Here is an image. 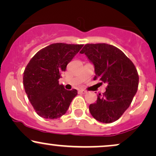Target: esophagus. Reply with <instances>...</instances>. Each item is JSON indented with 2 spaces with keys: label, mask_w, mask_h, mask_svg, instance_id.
I'll return each mask as SVG.
<instances>
[{
  "label": "esophagus",
  "mask_w": 156,
  "mask_h": 156,
  "mask_svg": "<svg viewBox=\"0 0 156 156\" xmlns=\"http://www.w3.org/2000/svg\"><path fill=\"white\" fill-rule=\"evenodd\" d=\"M78 92H79L80 94H86V90H84V89H80V90H79V91H78Z\"/></svg>",
  "instance_id": "obj_1"
}]
</instances>
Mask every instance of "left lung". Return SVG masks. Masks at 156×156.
<instances>
[{
  "mask_svg": "<svg viewBox=\"0 0 156 156\" xmlns=\"http://www.w3.org/2000/svg\"><path fill=\"white\" fill-rule=\"evenodd\" d=\"M85 54L94 66L95 76L108 84L89 111L97 121L110 123L121 118L137 91L139 76L133 62L123 51L107 44H86L80 51Z\"/></svg>",
  "mask_w": 156,
  "mask_h": 156,
  "instance_id": "8db88e82",
  "label": "left lung"
}]
</instances>
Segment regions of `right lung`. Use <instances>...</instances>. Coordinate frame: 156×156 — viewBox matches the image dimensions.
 <instances>
[{"mask_svg":"<svg viewBox=\"0 0 156 156\" xmlns=\"http://www.w3.org/2000/svg\"><path fill=\"white\" fill-rule=\"evenodd\" d=\"M83 45L57 43L37 52L23 73V85L37 114L46 119H57L66 113L78 94L59 85L61 73Z\"/></svg>","mask_w":156,"mask_h":156,"instance_id":"right-lung-1","label":"right lung"}]
</instances>
